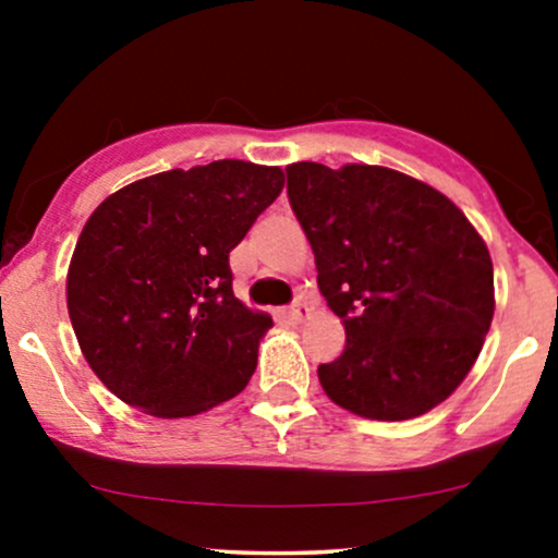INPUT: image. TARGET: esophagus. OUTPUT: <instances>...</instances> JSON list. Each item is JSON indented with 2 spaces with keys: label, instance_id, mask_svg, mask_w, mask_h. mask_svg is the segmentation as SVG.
Wrapping results in <instances>:
<instances>
[{
  "label": "esophagus",
  "instance_id": "obj_1",
  "mask_svg": "<svg viewBox=\"0 0 558 558\" xmlns=\"http://www.w3.org/2000/svg\"><path fill=\"white\" fill-rule=\"evenodd\" d=\"M310 317V306H306L304 299H296L291 306H288V319H293V323H301V319Z\"/></svg>",
  "mask_w": 558,
  "mask_h": 558
}]
</instances>
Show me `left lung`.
I'll use <instances>...</instances> for the list:
<instances>
[{
  "mask_svg": "<svg viewBox=\"0 0 558 558\" xmlns=\"http://www.w3.org/2000/svg\"><path fill=\"white\" fill-rule=\"evenodd\" d=\"M288 202L315 252L317 286L345 328L317 377L338 407L412 420L446 401L493 319V262L462 209L377 165L286 168Z\"/></svg>",
  "mask_w": 558,
  "mask_h": 558,
  "instance_id": "obj_1",
  "label": "left lung"
}]
</instances>
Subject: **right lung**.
Instances as JSON below:
<instances>
[{
  "label": "right lung",
  "mask_w": 558,
  "mask_h": 558,
  "mask_svg": "<svg viewBox=\"0 0 558 558\" xmlns=\"http://www.w3.org/2000/svg\"><path fill=\"white\" fill-rule=\"evenodd\" d=\"M283 191V170L217 159L107 196L81 230L68 312L120 401L194 417L246 388L272 319L233 296L228 254Z\"/></svg>",
  "instance_id": "obj_1"
}]
</instances>
